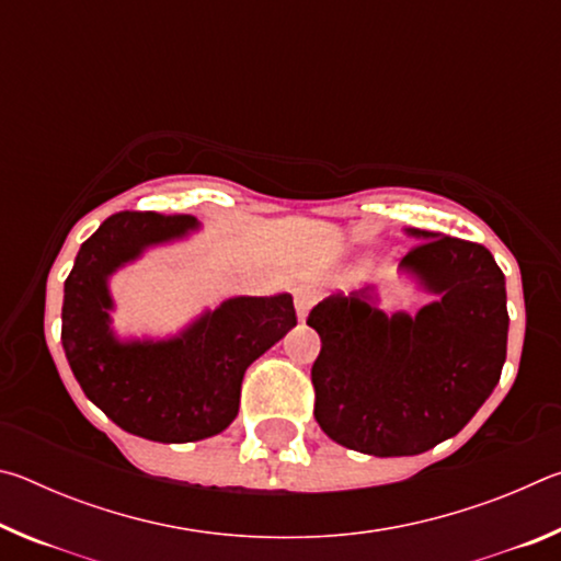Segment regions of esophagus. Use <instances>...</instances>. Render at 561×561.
I'll return each instance as SVG.
<instances>
[{"label": "esophagus", "mask_w": 561, "mask_h": 561, "mask_svg": "<svg viewBox=\"0 0 561 561\" xmlns=\"http://www.w3.org/2000/svg\"><path fill=\"white\" fill-rule=\"evenodd\" d=\"M319 301V289L311 287V284H301V287L294 289V304H297V317L299 321L307 319L309 309Z\"/></svg>", "instance_id": "34e87169"}]
</instances>
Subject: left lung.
Wrapping results in <instances>:
<instances>
[{
	"label": "left lung",
	"instance_id": "left-lung-1",
	"mask_svg": "<svg viewBox=\"0 0 561 561\" xmlns=\"http://www.w3.org/2000/svg\"><path fill=\"white\" fill-rule=\"evenodd\" d=\"M401 262L438 294L386 317L371 291L334 294L309 311L321 339L311 366L314 417L331 440L376 458L417 455L458 435L500 381L507 356L505 274L488 247L428 230Z\"/></svg>",
	"mask_w": 561,
	"mask_h": 561
}]
</instances>
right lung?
Instances as JSON below:
<instances>
[{
    "mask_svg": "<svg viewBox=\"0 0 561 561\" xmlns=\"http://www.w3.org/2000/svg\"><path fill=\"white\" fill-rule=\"evenodd\" d=\"M190 215H111L76 254L64 284L61 344L76 381L126 433L193 443L222 433L240 411L247 366L297 327L289 294L234 297L165 341H118L108 277L146 247L195 230Z\"/></svg>",
    "mask_w": 561,
    "mask_h": 561,
    "instance_id": "obj_1",
    "label": "right lung"
}]
</instances>
